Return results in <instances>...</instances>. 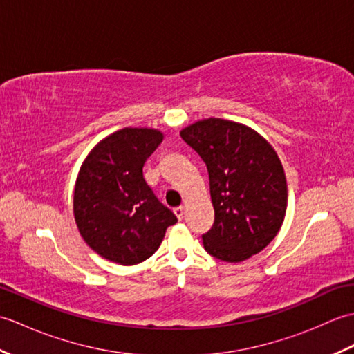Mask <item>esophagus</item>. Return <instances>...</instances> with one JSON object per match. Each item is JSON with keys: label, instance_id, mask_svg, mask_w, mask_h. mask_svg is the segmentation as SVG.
<instances>
[{"label": "esophagus", "instance_id": "obj_1", "mask_svg": "<svg viewBox=\"0 0 354 354\" xmlns=\"http://www.w3.org/2000/svg\"><path fill=\"white\" fill-rule=\"evenodd\" d=\"M173 213H175V216L178 217L179 221H183L184 214H185V209H184V207H176L175 209H173Z\"/></svg>", "mask_w": 354, "mask_h": 354}]
</instances>
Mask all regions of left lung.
I'll use <instances>...</instances> for the list:
<instances>
[{
    "instance_id": "left-lung-1",
    "label": "left lung",
    "mask_w": 354,
    "mask_h": 354,
    "mask_svg": "<svg viewBox=\"0 0 354 354\" xmlns=\"http://www.w3.org/2000/svg\"><path fill=\"white\" fill-rule=\"evenodd\" d=\"M181 137L208 170L214 223L202 236L205 251L228 263L260 252L280 231L288 207L274 147L251 127L222 118L187 126Z\"/></svg>"
}]
</instances>
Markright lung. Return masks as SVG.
I'll list each match as a JSON object with an SVG mask.
<instances>
[{
  "mask_svg": "<svg viewBox=\"0 0 354 354\" xmlns=\"http://www.w3.org/2000/svg\"><path fill=\"white\" fill-rule=\"evenodd\" d=\"M162 137L156 129L124 127L102 140L82 164L74 219L86 245L103 259L123 266L145 261L178 222L142 176Z\"/></svg>",
  "mask_w": 354,
  "mask_h": 354,
  "instance_id": "obj_1",
  "label": "right lung"
}]
</instances>
